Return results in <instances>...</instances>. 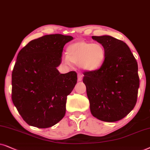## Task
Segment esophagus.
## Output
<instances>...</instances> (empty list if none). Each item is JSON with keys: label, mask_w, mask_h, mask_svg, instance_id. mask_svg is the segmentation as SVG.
Here are the masks:
<instances>
[{"label": "esophagus", "mask_w": 150, "mask_h": 150, "mask_svg": "<svg viewBox=\"0 0 150 150\" xmlns=\"http://www.w3.org/2000/svg\"><path fill=\"white\" fill-rule=\"evenodd\" d=\"M82 78H83V75H81V74H78V75H77V80L80 81L82 80Z\"/></svg>", "instance_id": "esophagus-1"}]
</instances>
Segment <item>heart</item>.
<instances>
[{"mask_svg":"<svg viewBox=\"0 0 150 150\" xmlns=\"http://www.w3.org/2000/svg\"><path fill=\"white\" fill-rule=\"evenodd\" d=\"M67 55L64 57L66 64H79L83 71H93L101 67L105 60L104 48L99 43H91L85 41L77 42L68 46Z\"/></svg>","mask_w":150,"mask_h":150,"instance_id":"obj_1","label":"heart"}]
</instances>
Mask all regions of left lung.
<instances>
[{
    "label": "left lung",
    "instance_id": "8db88e82",
    "mask_svg": "<svg viewBox=\"0 0 150 150\" xmlns=\"http://www.w3.org/2000/svg\"><path fill=\"white\" fill-rule=\"evenodd\" d=\"M103 46L105 57L100 69L83 73L91 114L115 122L134 108L139 88L138 64L126 44L110 35L92 36Z\"/></svg>",
    "mask_w": 150,
    "mask_h": 150
}]
</instances>
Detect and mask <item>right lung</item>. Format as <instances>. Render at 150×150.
Listing matches in <instances>:
<instances>
[{
  "label": "right lung",
  "instance_id": "obj_1",
  "mask_svg": "<svg viewBox=\"0 0 150 150\" xmlns=\"http://www.w3.org/2000/svg\"><path fill=\"white\" fill-rule=\"evenodd\" d=\"M73 38L46 35L29 42L18 54L11 75V99L24 121L47 128L62 120L67 96L77 83L76 72L61 74L64 45Z\"/></svg>",
  "mask_w": 150,
  "mask_h": 150
}]
</instances>
